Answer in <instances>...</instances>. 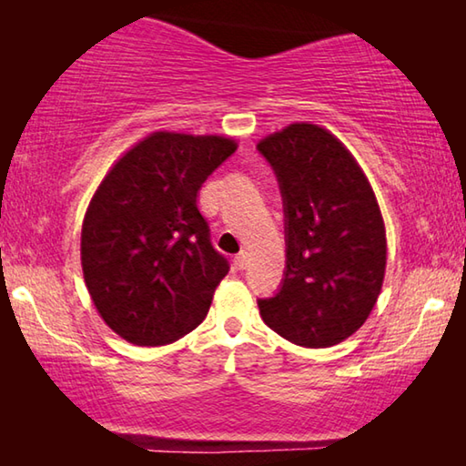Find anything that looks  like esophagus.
I'll return each instance as SVG.
<instances>
[{
  "label": "esophagus",
  "instance_id": "esophagus-1",
  "mask_svg": "<svg viewBox=\"0 0 466 466\" xmlns=\"http://www.w3.org/2000/svg\"><path fill=\"white\" fill-rule=\"evenodd\" d=\"M234 265L238 267V269H247L248 267V252H244V250H240L238 255L234 257Z\"/></svg>",
  "mask_w": 466,
  "mask_h": 466
}]
</instances>
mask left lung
<instances>
[{"label": "left lung", "mask_w": 466, "mask_h": 466, "mask_svg": "<svg viewBox=\"0 0 466 466\" xmlns=\"http://www.w3.org/2000/svg\"><path fill=\"white\" fill-rule=\"evenodd\" d=\"M278 178L286 218V271L258 298L265 325L302 347H330L372 312L386 267V234L368 178L341 141L294 123L258 141Z\"/></svg>", "instance_id": "1"}]
</instances>
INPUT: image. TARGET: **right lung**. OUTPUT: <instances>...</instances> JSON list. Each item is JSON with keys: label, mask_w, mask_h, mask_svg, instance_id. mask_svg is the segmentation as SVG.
I'll return each instance as SVG.
<instances>
[{"label": "right lung", "mask_w": 466, "mask_h": 466, "mask_svg": "<svg viewBox=\"0 0 466 466\" xmlns=\"http://www.w3.org/2000/svg\"><path fill=\"white\" fill-rule=\"evenodd\" d=\"M236 152L218 136L157 131L102 180L82 226V269L116 335L156 347L199 327L228 258L197 208L208 177Z\"/></svg>", "instance_id": "1"}]
</instances>
